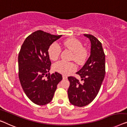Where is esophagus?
<instances>
[{"label":"esophagus","mask_w":127,"mask_h":127,"mask_svg":"<svg viewBox=\"0 0 127 127\" xmlns=\"http://www.w3.org/2000/svg\"><path fill=\"white\" fill-rule=\"evenodd\" d=\"M62 78H63L64 80H65V79L67 78V77L66 76H65V75H62Z\"/></svg>","instance_id":"esophagus-1"}]
</instances>
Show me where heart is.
<instances>
[{
  "instance_id": "obj_1",
  "label": "heart",
  "mask_w": 127,
  "mask_h": 127,
  "mask_svg": "<svg viewBox=\"0 0 127 127\" xmlns=\"http://www.w3.org/2000/svg\"><path fill=\"white\" fill-rule=\"evenodd\" d=\"M62 45L72 51V58L75 62L78 64H81L85 61L87 56V52L83 48L81 43L78 40L74 38H69L62 42ZM48 53L50 59L55 61L60 56L61 49L57 43H53L49 47ZM53 69L57 72L67 75L74 71L76 69V66L74 64L71 62L60 61L54 64Z\"/></svg>"
}]
</instances>
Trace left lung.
Returning <instances> with one entry per match:
<instances>
[{
	"label": "left lung",
	"mask_w": 127,
	"mask_h": 127,
	"mask_svg": "<svg viewBox=\"0 0 127 127\" xmlns=\"http://www.w3.org/2000/svg\"><path fill=\"white\" fill-rule=\"evenodd\" d=\"M91 42V53L85 64L77 72L82 81L69 77L67 91L69 101L73 105L82 107L92 101L98 94L105 74V56L102 44L90 34H84Z\"/></svg>",
	"instance_id": "left-lung-1"
}]
</instances>
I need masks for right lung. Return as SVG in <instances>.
I'll return each instance as SVG.
<instances>
[{"mask_svg":"<svg viewBox=\"0 0 127 127\" xmlns=\"http://www.w3.org/2000/svg\"><path fill=\"white\" fill-rule=\"evenodd\" d=\"M62 35L38 30L27 36L18 56L19 78L24 92L34 103L44 105L52 100L62 75H50L51 62L48 50Z\"/></svg>","mask_w":127,"mask_h":127,"instance_id":"1","label":"right lung"}]
</instances>
